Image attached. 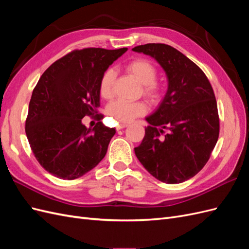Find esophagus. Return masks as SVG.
Listing matches in <instances>:
<instances>
[{
	"label": "esophagus",
	"mask_w": 249,
	"mask_h": 249,
	"mask_svg": "<svg viewBox=\"0 0 249 249\" xmlns=\"http://www.w3.org/2000/svg\"><path fill=\"white\" fill-rule=\"evenodd\" d=\"M127 126V124H119V125H117L116 126V130L117 131H119V130H123V129H124V127H126Z\"/></svg>",
	"instance_id": "esophagus-1"
}]
</instances>
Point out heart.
<instances>
[{
	"label": "heart",
	"instance_id": "obj_1",
	"mask_svg": "<svg viewBox=\"0 0 249 249\" xmlns=\"http://www.w3.org/2000/svg\"><path fill=\"white\" fill-rule=\"evenodd\" d=\"M125 70L142 85V93L150 102H158L163 96L165 87L162 83L156 80L158 71L152 62L145 59H135L126 65ZM114 78L115 73L112 70H107L102 74L99 91L103 99L110 100L113 96ZM146 111L147 107L143 102L129 103L116 101L108 108L109 114L118 123H130L136 117L145 114Z\"/></svg>",
	"mask_w": 249,
	"mask_h": 249
}]
</instances>
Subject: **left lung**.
Wrapping results in <instances>:
<instances>
[{
    "label": "left lung",
    "mask_w": 249,
    "mask_h": 249,
    "mask_svg": "<svg viewBox=\"0 0 249 249\" xmlns=\"http://www.w3.org/2000/svg\"><path fill=\"white\" fill-rule=\"evenodd\" d=\"M133 51L153 57L168 79L160 106L145 118L150 125L135 154L157 179L183 183L205 166L219 136L213 88L196 64L168 44L147 43Z\"/></svg>",
    "instance_id": "8db88e82"
}]
</instances>
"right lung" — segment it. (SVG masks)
Segmentation results:
<instances>
[{
  "label": "right lung",
  "mask_w": 249,
  "mask_h": 249,
  "mask_svg": "<svg viewBox=\"0 0 249 249\" xmlns=\"http://www.w3.org/2000/svg\"><path fill=\"white\" fill-rule=\"evenodd\" d=\"M126 50H74L42 73L30 100L26 135L36 160L51 175L78 178L104 159L115 129L102 122L87 129L82 118L96 113L102 74Z\"/></svg>",
  "instance_id": "add662e5"
}]
</instances>
